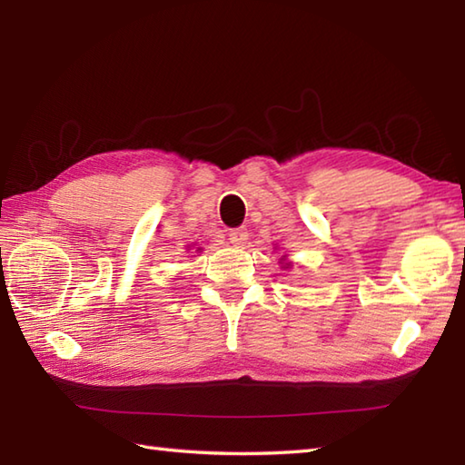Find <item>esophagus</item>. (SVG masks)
<instances>
[{
  "instance_id": "obj_1",
  "label": "esophagus",
  "mask_w": 465,
  "mask_h": 465,
  "mask_svg": "<svg viewBox=\"0 0 465 465\" xmlns=\"http://www.w3.org/2000/svg\"><path fill=\"white\" fill-rule=\"evenodd\" d=\"M248 238H250V233H248V230H245V227H235V230L230 232V242L233 245H238V248H242V245L248 242Z\"/></svg>"
}]
</instances>
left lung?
Returning a JSON list of instances; mask_svg holds the SVG:
<instances>
[{"label": "left lung", "mask_w": 465, "mask_h": 465, "mask_svg": "<svg viewBox=\"0 0 465 465\" xmlns=\"http://www.w3.org/2000/svg\"><path fill=\"white\" fill-rule=\"evenodd\" d=\"M288 265H290V263H288Z\"/></svg>", "instance_id": "1"}]
</instances>
